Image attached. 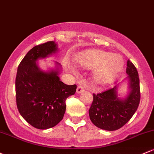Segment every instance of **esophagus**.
I'll return each instance as SVG.
<instances>
[{"label":"esophagus","instance_id":"esophagus-1","mask_svg":"<svg viewBox=\"0 0 154 154\" xmlns=\"http://www.w3.org/2000/svg\"><path fill=\"white\" fill-rule=\"evenodd\" d=\"M83 91H84V88L82 86V85H78V86H77V94L82 93Z\"/></svg>","mask_w":154,"mask_h":154}]
</instances>
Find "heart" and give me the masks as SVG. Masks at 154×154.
<instances>
[{"mask_svg": "<svg viewBox=\"0 0 154 154\" xmlns=\"http://www.w3.org/2000/svg\"><path fill=\"white\" fill-rule=\"evenodd\" d=\"M77 66L86 69H94L93 80L100 85L108 84L117 77L124 62L119 54H111L98 49L81 51L74 58Z\"/></svg>", "mask_w": 154, "mask_h": 154, "instance_id": "heart-1", "label": "heart"}]
</instances>
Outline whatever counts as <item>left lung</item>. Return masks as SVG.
<instances>
[{"instance_id": "left-lung-1", "label": "left lung", "mask_w": 154, "mask_h": 154, "mask_svg": "<svg viewBox=\"0 0 154 154\" xmlns=\"http://www.w3.org/2000/svg\"><path fill=\"white\" fill-rule=\"evenodd\" d=\"M126 73L130 92L125 99L117 97V88L95 94L89 108L90 119L94 125L106 131H116L125 125L137 110L140 102V78L135 66L127 61Z\"/></svg>"}]
</instances>
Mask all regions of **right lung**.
<instances>
[{"mask_svg": "<svg viewBox=\"0 0 154 154\" xmlns=\"http://www.w3.org/2000/svg\"><path fill=\"white\" fill-rule=\"evenodd\" d=\"M57 51L55 42L38 45L29 51L17 67L15 79L16 103L20 115L35 128L48 129L63 118L66 100L74 94L77 85L60 80L59 69L43 72L37 60ZM57 66L60 63L56 62Z\"/></svg>", "mask_w": 154, "mask_h": 154, "instance_id": "add662e5", "label": "right lung"}]
</instances>
